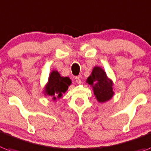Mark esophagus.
<instances>
[{
  "mask_svg": "<svg viewBox=\"0 0 151 151\" xmlns=\"http://www.w3.org/2000/svg\"><path fill=\"white\" fill-rule=\"evenodd\" d=\"M75 80H76V83L77 84H81V83H82V81H81V78H80V77H76V78H75Z\"/></svg>",
  "mask_w": 151,
  "mask_h": 151,
  "instance_id": "obj_1",
  "label": "esophagus"
}]
</instances>
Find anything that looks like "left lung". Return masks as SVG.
<instances>
[{
	"label": "left lung",
	"mask_w": 151,
	"mask_h": 151,
	"mask_svg": "<svg viewBox=\"0 0 151 151\" xmlns=\"http://www.w3.org/2000/svg\"><path fill=\"white\" fill-rule=\"evenodd\" d=\"M86 83L93 87L96 98L99 103H105L113 97V82L106 76L103 68L99 66L93 68Z\"/></svg>",
	"instance_id": "1"
}]
</instances>
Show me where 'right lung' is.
Masks as SVG:
<instances>
[{"label":"right lung","mask_w":151,"mask_h":151,"mask_svg":"<svg viewBox=\"0 0 151 151\" xmlns=\"http://www.w3.org/2000/svg\"><path fill=\"white\" fill-rule=\"evenodd\" d=\"M72 81L68 77L61 76L58 72L53 70L48 77V82L45 87V95L51 97L53 100L61 98L68 89Z\"/></svg>","instance_id":"right-lung-1"}]
</instances>
